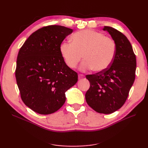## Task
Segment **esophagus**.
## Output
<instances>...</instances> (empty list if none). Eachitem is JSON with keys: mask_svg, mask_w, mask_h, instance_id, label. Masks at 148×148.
<instances>
[{"mask_svg": "<svg viewBox=\"0 0 148 148\" xmlns=\"http://www.w3.org/2000/svg\"><path fill=\"white\" fill-rule=\"evenodd\" d=\"M84 78V75H82V74H79L78 75V79H83Z\"/></svg>", "mask_w": 148, "mask_h": 148, "instance_id": "34e87169", "label": "esophagus"}]
</instances>
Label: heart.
I'll return each mask as SVG.
<instances>
[{
  "label": "heart",
  "instance_id": "b5f03b06",
  "mask_svg": "<svg viewBox=\"0 0 148 148\" xmlns=\"http://www.w3.org/2000/svg\"><path fill=\"white\" fill-rule=\"evenodd\" d=\"M60 52L65 64L75 69L83 59L80 70L102 72L112 64L117 50L114 40L97 31L84 29L71 36V42L63 41Z\"/></svg>",
  "mask_w": 148,
  "mask_h": 148
}]
</instances>
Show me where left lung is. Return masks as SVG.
Instances as JSON below:
<instances>
[{"label":"left lung","mask_w":148,"mask_h":148,"mask_svg":"<svg viewBox=\"0 0 148 148\" xmlns=\"http://www.w3.org/2000/svg\"><path fill=\"white\" fill-rule=\"evenodd\" d=\"M114 40L117 50L112 64L106 70L86 78L90 87L86 92L87 104L98 113L109 114L122 107L135 79L136 56L125 36L116 29L104 26Z\"/></svg>","instance_id":"obj_1"}]
</instances>
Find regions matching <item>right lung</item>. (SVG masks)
Segmentation results:
<instances>
[{
    "label": "right lung",
    "instance_id": "obj_1",
    "mask_svg": "<svg viewBox=\"0 0 148 148\" xmlns=\"http://www.w3.org/2000/svg\"><path fill=\"white\" fill-rule=\"evenodd\" d=\"M73 29L49 25L38 29L18 52L15 77L24 104L39 114L55 112L64 104L65 92L78 74L64 62L60 45Z\"/></svg>",
    "mask_w": 148,
    "mask_h": 148
}]
</instances>
